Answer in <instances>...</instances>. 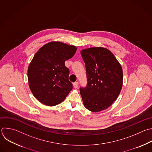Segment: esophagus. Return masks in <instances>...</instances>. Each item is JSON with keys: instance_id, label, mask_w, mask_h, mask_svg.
<instances>
[{"instance_id": "obj_1", "label": "esophagus", "mask_w": 152, "mask_h": 152, "mask_svg": "<svg viewBox=\"0 0 152 152\" xmlns=\"http://www.w3.org/2000/svg\"><path fill=\"white\" fill-rule=\"evenodd\" d=\"M79 85V82H75L73 83V86L75 88H77Z\"/></svg>"}]
</instances>
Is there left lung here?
I'll return each mask as SVG.
<instances>
[{
    "instance_id": "8db88e82",
    "label": "left lung",
    "mask_w": 152,
    "mask_h": 152,
    "mask_svg": "<svg viewBox=\"0 0 152 152\" xmlns=\"http://www.w3.org/2000/svg\"><path fill=\"white\" fill-rule=\"evenodd\" d=\"M85 64L87 84L80 87L85 107L97 112L110 107L118 97L122 87V67L106 48H90L81 51Z\"/></svg>"
}]
</instances>
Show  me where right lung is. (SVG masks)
Wrapping results in <instances>:
<instances>
[{"label":"right lung","instance_id":"1","mask_svg":"<svg viewBox=\"0 0 152 152\" xmlns=\"http://www.w3.org/2000/svg\"><path fill=\"white\" fill-rule=\"evenodd\" d=\"M76 50L75 46L51 42L40 48L34 56L27 76L31 92L41 103L57 105L73 89L65 61L75 55Z\"/></svg>","mask_w":152,"mask_h":152}]
</instances>
